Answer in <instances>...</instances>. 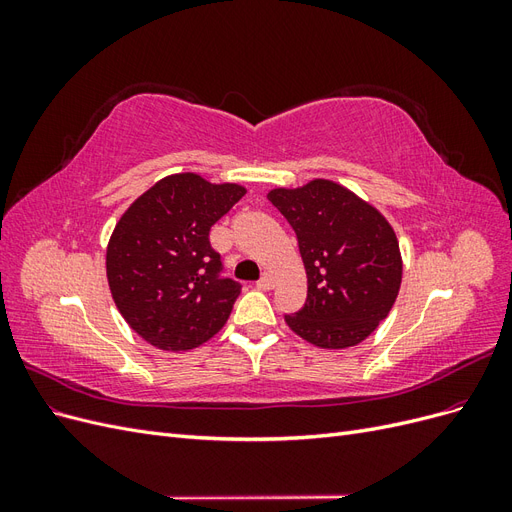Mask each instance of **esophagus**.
<instances>
[{"label":"esophagus","mask_w":512,"mask_h":512,"mask_svg":"<svg viewBox=\"0 0 512 512\" xmlns=\"http://www.w3.org/2000/svg\"><path fill=\"white\" fill-rule=\"evenodd\" d=\"M273 286H275V280H273L271 273H265V275H262V280L256 282V288H258V290H271Z\"/></svg>","instance_id":"obj_1"}]
</instances>
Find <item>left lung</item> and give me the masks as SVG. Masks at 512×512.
<instances>
[{
	"instance_id": "8db88e82",
	"label": "left lung",
	"mask_w": 512,
	"mask_h": 512,
	"mask_svg": "<svg viewBox=\"0 0 512 512\" xmlns=\"http://www.w3.org/2000/svg\"><path fill=\"white\" fill-rule=\"evenodd\" d=\"M267 198L297 232L307 301L286 324L327 350L361 344L389 316L404 260L389 220L331 179L273 188Z\"/></svg>"
}]
</instances>
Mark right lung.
I'll return each instance as SVG.
<instances>
[{
  "mask_svg": "<svg viewBox=\"0 0 512 512\" xmlns=\"http://www.w3.org/2000/svg\"><path fill=\"white\" fill-rule=\"evenodd\" d=\"M247 190L175 173L123 211L106 247V277L119 314L147 344L198 348L218 333L241 286L220 280L209 230Z\"/></svg>",
  "mask_w": 512,
  "mask_h": 512,
  "instance_id": "1",
  "label": "right lung"
}]
</instances>
